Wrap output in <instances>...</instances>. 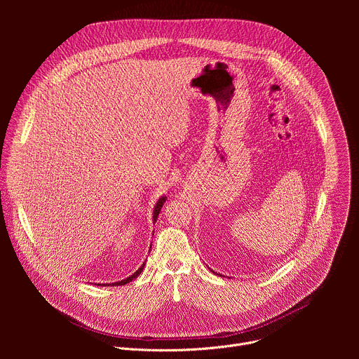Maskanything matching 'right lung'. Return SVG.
Masks as SVG:
<instances>
[{"label": "right lung", "instance_id": "obj_1", "mask_svg": "<svg viewBox=\"0 0 359 359\" xmlns=\"http://www.w3.org/2000/svg\"><path fill=\"white\" fill-rule=\"evenodd\" d=\"M166 201V197H162V198H159V201L156 203V206H155V210H153V222H156V219H158V216H159V212H161V209H162V206H163V203ZM143 267H144V264L136 271V273H133L130 277H128V278H125V280H122V281H118V283H112V284H108V285H125V284H128V283H130L133 278H136L142 271H143Z\"/></svg>", "mask_w": 359, "mask_h": 359}]
</instances>
